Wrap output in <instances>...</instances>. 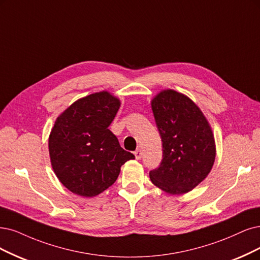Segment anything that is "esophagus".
Here are the masks:
<instances>
[{"mask_svg":"<svg viewBox=\"0 0 260 260\" xmlns=\"http://www.w3.org/2000/svg\"><path fill=\"white\" fill-rule=\"evenodd\" d=\"M134 154H135L136 159H140L141 156H142V151L140 149H138V150H136L135 152H134Z\"/></svg>","mask_w":260,"mask_h":260,"instance_id":"esophagus-1","label":"esophagus"}]
</instances>
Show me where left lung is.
<instances>
[{"mask_svg": "<svg viewBox=\"0 0 260 260\" xmlns=\"http://www.w3.org/2000/svg\"><path fill=\"white\" fill-rule=\"evenodd\" d=\"M162 142V159L150 171L152 183L170 195L203 182L215 160V141L203 111L186 95L162 90L151 102Z\"/></svg>", "mask_w": 260, "mask_h": 260, "instance_id": "8db88e82", "label": "left lung"}]
</instances>
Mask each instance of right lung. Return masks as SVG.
<instances>
[{
	"mask_svg": "<svg viewBox=\"0 0 260 260\" xmlns=\"http://www.w3.org/2000/svg\"><path fill=\"white\" fill-rule=\"evenodd\" d=\"M121 102L107 91L72 104L55 120L48 147L51 166L72 193L94 197L111 186L121 166L135 158L108 128Z\"/></svg>",
	"mask_w": 260,
	"mask_h": 260,
	"instance_id": "1",
	"label": "right lung"
}]
</instances>
